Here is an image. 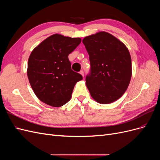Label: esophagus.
<instances>
[{"mask_svg":"<svg viewBox=\"0 0 160 160\" xmlns=\"http://www.w3.org/2000/svg\"><path fill=\"white\" fill-rule=\"evenodd\" d=\"M80 73L81 74V75H82V76L84 77V71H83V70H81V71H80Z\"/></svg>","mask_w":160,"mask_h":160,"instance_id":"1","label":"esophagus"}]
</instances>
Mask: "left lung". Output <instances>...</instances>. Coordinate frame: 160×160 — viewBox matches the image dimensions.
<instances>
[{
	"mask_svg": "<svg viewBox=\"0 0 160 160\" xmlns=\"http://www.w3.org/2000/svg\"><path fill=\"white\" fill-rule=\"evenodd\" d=\"M89 56L86 85L96 101L108 104L126 91L132 77V59L128 48L111 34L99 32L83 38Z\"/></svg>",
	"mask_w": 160,
	"mask_h": 160,
	"instance_id": "8db88e82",
	"label": "left lung"
}]
</instances>
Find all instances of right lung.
<instances>
[{"label": "right lung", "instance_id": "obj_1", "mask_svg": "<svg viewBox=\"0 0 160 160\" xmlns=\"http://www.w3.org/2000/svg\"><path fill=\"white\" fill-rule=\"evenodd\" d=\"M80 38L51 35L34 49L28 61L27 75L32 90L43 103L60 107L71 98L77 81L83 79L71 69L68 56L81 43Z\"/></svg>", "mask_w": 160, "mask_h": 160}]
</instances>
